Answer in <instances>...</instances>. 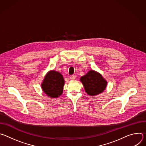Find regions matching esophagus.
<instances>
[{
  "label": "esophagus",
  "instance_id": "1",
  "mask_svg": "<svg viewBox=\"0 0 146 146\" xmlns=\"http://www.w3.org/2000/svg\"><path fill=\"white\" fill-rule=\"evenodd\" d=\"M76 78V75H72V76L70 77V78L71 80H74Z\"/></svg>",
  "mask_w": 146,
  "mask_h": 146
}]
</instances>
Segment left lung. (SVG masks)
<instances>
[{
    "label": "left lung",
    "mask_w": 146,
    "mask_h": 146,
    "mask_svg": "<svg viewBox=\"0 0 146 146\" xmlns=\"http://www.w3.org/2000/svg\"><path fill=\"white\" fill-rule=\"evenodd\" d=\"M86 92L90 95L99 94L105 90L107 82L102 75L94 71L90 70L87 74L80 78Z\"/></svg>",
    "instance_id": "1"
}]
</instances>
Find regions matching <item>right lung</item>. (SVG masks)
I'll list each match as a JSON object with an SVG mask.
<instances>
[{"label":"right lung","mask_w":146,"mask_h":146,"mask_svg":"<svg viewBox=\"0 0 146 146\" xmlns=\"http://www.w3.org/2000/svg\"><path fill=\"white\" fill-rule=\"evenodd\" d=\"M64 79L62 75L55 70L50 72L41 84L43 91L51 98H57L63 92Z\"/></svg>","instance_id":"right-lung-1"}]
</instances>
